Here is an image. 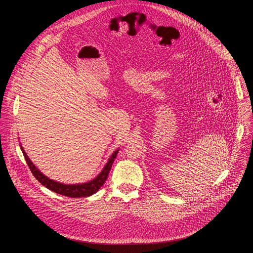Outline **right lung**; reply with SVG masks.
<instances>
[{
  "label": "right lung",
  "mask_w": 253,
  "mask_h": 253,
  "mask_svg": "<svg viewBox=\"0 0 253 253\" xmlns=\"http://www.w3.org/2000/svg\"><path fill=\"white\" fill-rule=\"evenodd\" d=\"M22 152L24 154L25 160L27 161V164L31 170V172L33 173L34 177L38 180V181L44 185L45 187H47L48 189L58 193V194H62L68 197H73V198H77V197H86V196H90L94 193H96L101 186L105 183L106 179L108 177V174H109L112 164L117 156V153L119 150H116L112 156L110 157V159L108 160L107 164L105 165L104 169L102 170V172L93 180H91L90 182L87 183H83V184H72V185H67V184H62L59 182L54 181V180L48 178L47 176H45L42 172H40L38 170V168L36 167L33 162L29 159L28 155L26 154V152L24 151V149L22 148Z\"/></svg>",
  "instance_id": "add662e5"
}]
</instances>
